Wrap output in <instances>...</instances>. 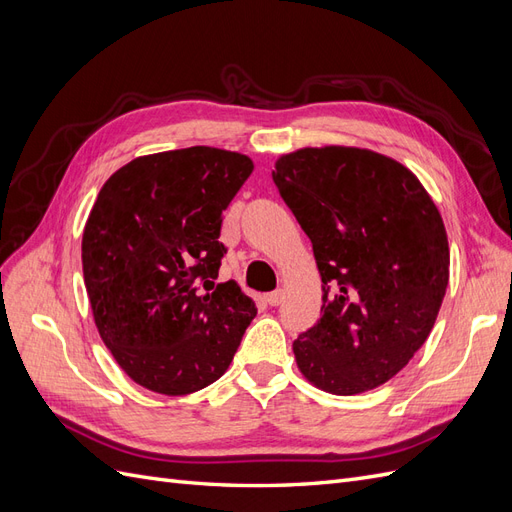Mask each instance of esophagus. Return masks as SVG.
Segmentation results:
<instances>
[{
	"label": "esophagus",
	"instance_id": "esophagus-1",
	"mask_svg": "<svg viewBox=\"0 0 512 512\" xmlns=\"http://www.w3.org/2000/svg\"><path fill=\"white\" fill-rule=\"evenodd\" d=\"M282 301H284V290H282V288H277V290H273V292L267 294V303L273 305V307L280 305Z\"/></svg>",
	"mask_w": 512,
	"mask_h": 512
}]
</instances>
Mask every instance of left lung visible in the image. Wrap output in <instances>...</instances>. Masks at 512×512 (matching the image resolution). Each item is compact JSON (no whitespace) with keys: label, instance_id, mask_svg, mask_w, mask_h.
Wrapping results in <instances>:
<instances>
[{"label":"left lung","instance_id":"left-lung-1","mask_svg":"<svg viewBox=\"0 0 512 512\" xmlns=\"http://www.w3.org/2000/svg\"><path fill=\"white\" fill-rule=\"evenodd\" d=\"M273 181L324 284L320 320L292 344L301 374L333 395L376 389L440 312L451 265L440 211L406 166L369 149H299Z\"/></svg>","mask_w":512,"mask_h":512}]
</instances>
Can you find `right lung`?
I'll return each instance as SVG.
<instances>
[{"label":"right lung","mask_w":512,"mask_h":512,"mask_svg":"<svg viewBox=\"0 0 512 512\" xmlns=\"http://www.w3.org/2000/svg\"><path fill=\"white\" fill-rule=\"evenodd\" d=\"M247 156L188 147L136 158L98 194L83 275L102 342L149 391L188 395L228 369L256 305L215 284L224 211L252 175Z\"/></svg>","instance_id":"obj_1"}]
</instances>
